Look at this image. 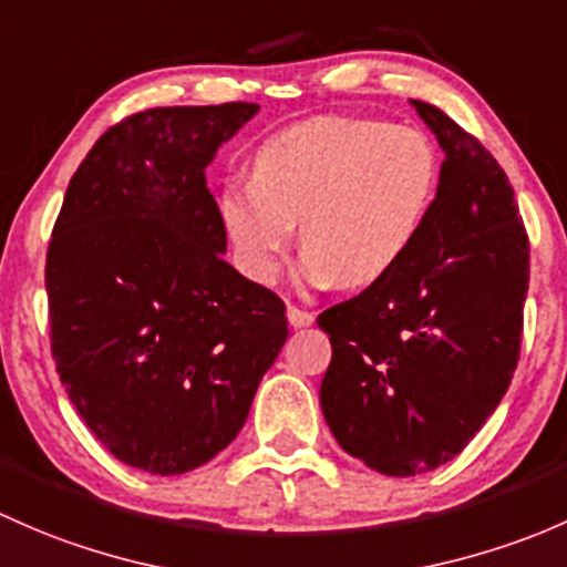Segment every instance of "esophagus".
Here are the masks:
<instances>
[{
  "label": "esophagus",
  "mask_w": 567,
  "mask_h": 567,
  "mask_svg": "<svg viewBox=\"0 0 567 567\" xmlns=\"http://www.w3.org/2000/svg\"><path fill=\"white\" fill-rule=\"evenodd\" d=\"M286 319H289L291 327H308L313 322V313L302 311V308H297V306H289L286 308Z\"/></svg>",
  "instance_id": "esophagus-1"
}]
</instances>
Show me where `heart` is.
I'll return each instance as SVG.
<instances>
[{
  "instance_id": "heart-1",
  "label": "heart",
  "mask_w": 567,
  "mask_h": 567,
  "mask_svg": "<svg viewBox=\"0 0 567 567\" xmlns=\"http://www.w3.org/2000/svg\"><path fill=\"white\" fill-rule=\"evenodd\" d=\"M250 168V183L220 194L245 276L276 281L300 224L302 281L358 289L388 276L417 240L442 161L417 127L324 114L265 138Z\"/></svg>"
}]
</instances>
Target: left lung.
I'll return each instance as SVG.
<instances>
[{
    "label": "left lung",
    "instance_id": "8db88e82",
    "mask_svg": "<svg viewBox=\"0 0 567 567\" xmlns=\"http://www.w3.org/2000/svg\"><path fill=\"white\" fill-rule=\"evenodd\" d=\"M412 106L445 150L434 207L388 276L317 319L332 343L327 425L349 456L393 477L447 464L497 410L529 286L507 174L445 111Z\"/></svg>",
    "mask_w": 567,
    "mask_h": 567
}]
</instances>
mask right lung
<instances>
[{"label":"right lung","mask_w":567,"mask_h":567,"mask_svg":"<svg viewBox=\"0 0 567 567\" xmlns=\"http://www.w3.org/2000/svg\"><path fill=\"white\" fill-rule=\"evenodd\" d=\"M256 103L163 106L111 125L75 168L45 254L51 354L103 447L183 475L243 429L286 306L229 261L207 166Z\"/></svg>","instance_id":"obj_1"}]
</instances>
